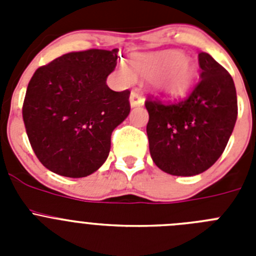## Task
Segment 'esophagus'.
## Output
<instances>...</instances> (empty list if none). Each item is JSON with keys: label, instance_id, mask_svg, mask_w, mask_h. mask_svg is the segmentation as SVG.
I'll return each mask as SVG.
<instances>
[{"label": "esophagus", "instance_id": "1", "mask_svg": "<svg viewBox=\"0 0 256 256\" xmlns=\"http://www.w3.org/2000/svg\"><path fill=\"white\" fill-rule=\"evenodd\" d=\"M130 106H132V108L142 106L144 102V98L142 97L141 92H140L138 90H132V92H130Z\"/></svg>", "mask_w": 256, "mask_h": 256}]
</instances>
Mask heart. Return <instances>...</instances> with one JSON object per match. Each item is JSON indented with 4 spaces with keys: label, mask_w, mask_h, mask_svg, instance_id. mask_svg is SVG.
<instances>
[{
    "label": "heart",
    "mask_w": 256,
    "mask_h": 256,
    "mask_svg": "<svg viewBox=\"0 0 256 256\" xmlns=\"http://www.w3.org/2000/svg\"><path fill=\"white\" fill-rule=\"evenodd\" d=\"M196 65L180 51L142 54L132 60L130 68L118 66V74L126 83H133L136 76L152 80V86L164 96L178 97L186 94L196 76Z\"/></svg>",
    "instance_id": "b5f03b06"
}]
</instances>
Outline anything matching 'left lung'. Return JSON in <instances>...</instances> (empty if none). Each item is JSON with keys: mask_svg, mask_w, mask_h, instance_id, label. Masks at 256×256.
Returning <instances> with one entry per match:
<instances>
[{"mask_svg": "<svg viewBox=\"0 0 256 256\" xmlns=\"http://www.w3.org/2000/svg\"><path fill=\"white\" fill-rule=\"evenodd\" d=\"M200 82L184 100L144 101L151 158L172 176L190 177L209 169L224 151L237 119L234 79L209 54H198Z\"/></svg>", "mask_w": 256, "mask_h": 256, "instance_id": "8db88e82", "label": "left lung"}]
</instances>
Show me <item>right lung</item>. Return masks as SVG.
Listing matches in <instances>:
<instances>
[{
	"label": "right lung",
	"mask_w": 256,
	"mask_h": 256,
	"mask_svg": "<svg viewBox=\"0 0 256 256\" xmlns=\"http://www.w3.org/2000/svg\"><path fill=\"white\" fill-rule=\"evenodd\" d=\"M116 60L118 48L69 52L32 76L22 120L36 156L54 173L87 177L108 159L112 130L130 112V92L106 84Z\"/></svg>",
	"instance_id": "add662e5"
}]
</instances>
